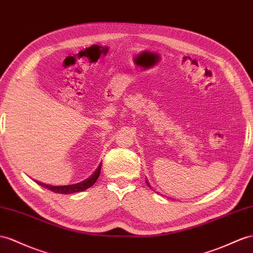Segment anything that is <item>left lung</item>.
Masks as SVG:
<instances>
[{
  "label": "left lung",
  "instance_id": "obj_1",
  "mask_svg": "<svg viewBox=\"0 0 253 253\" xmlns=\"http://www.w3.org/2000/svg\"><path fill=\"white\" fill-rule=\"evenodd\" d=\"M146 184H147V185H148V182H147V180H146Z\"/></svg>",
  "mask_w": 253,
  "mask_h": 253
}]
</instances>
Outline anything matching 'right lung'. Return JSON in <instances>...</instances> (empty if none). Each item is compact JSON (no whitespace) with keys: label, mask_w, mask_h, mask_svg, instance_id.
<instances>
[{"label":"right lung","mask_w":253,"mask_h":253,"mask_svg":"<svg viewBox=\"0 0 253 253\" xmlns=\"http://www.w3.org/2000/svg\"><path fill=\"white\" fill-rule=\"evenodd\" d=\"M100 170H101V164L97 168V170L90 175L88 178L84 179L83 182L78 183V184H73V185H66V186H51V185H47V184H42L41 182H35L41 185L42 187H44L51 191L56 192V193H62V194H70V193H75V192H81L86 190L89 187H92L96 180L98 179L99 174H100Z\"/></svg>","instance_id":"right-lung-1"}]
</instances>
